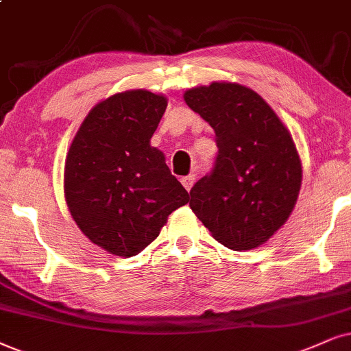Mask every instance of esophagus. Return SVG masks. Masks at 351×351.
<instances>
[{"label": "esophagus", "instance_id": "1", "mask_svg": "<svg viewBox=\"0 0 351 351\" xmlns=\"http://www.w3.org/2000/svg\"><path fill=\"white\" fill-rule=\"evenodd\" d=\"M194 180H196V176H194V175L183 176V178H181V184L184 186V189H186V191H189L191 188H193V184H194Z\"/></svg>", "mask_w": 351, "mask_h": 351}]
</instances>
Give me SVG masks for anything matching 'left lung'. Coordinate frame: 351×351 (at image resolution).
I'll return each mask as SVG.
<instances>
[{
  "instance_id": "1",
  "label": "left lung",
  "mask_w": 351,
  "mask_h": 351,
  "mask_svg": "<svg viewBox=\"0 0 351 351\" xmlns=\"http://www.w3.org/2000/svg\"><path fill=\"white\" fill-rule=\"evenodd\" d=\"M184 101L214 128V170L189 191V207L234 251L264 245L298 199L301 160L290 131L259 94L234 82L189 88Z\"/></svg>"
}]
</instances>
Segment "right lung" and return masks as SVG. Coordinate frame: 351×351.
Listing matches in <instances>:
<instances>
[{
    "instance_id": "right-lung-1",
    "label": "right lung",
    "mask_w": 351,
    "mask_h": 351,
    "mask_svg": "<svg viewBox=\"0 0 351 351\" xmlns=\"http://www.w3.org/2000/svg\"><path fill=\"white\" fill-rule=\"evenodd\" d=\"M167 97L136 88L88 112L66 155L64 197L81 232L110 254H139L188 191L150 145Z\"/></svg>"
}]
</instances>
